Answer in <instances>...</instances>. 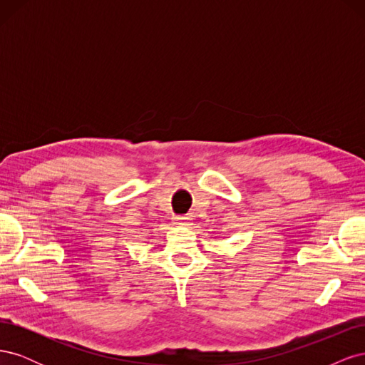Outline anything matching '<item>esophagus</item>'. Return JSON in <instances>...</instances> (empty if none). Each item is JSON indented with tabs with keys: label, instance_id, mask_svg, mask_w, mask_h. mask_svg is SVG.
I'll use <instances>...</instances> for the list:
<instances>
[{
	"label": "esophagus",
	"instance_id": "1",
	"mask_svg": "<svg viewBox=\"0 0 365 365\" xmlns=\"http://www.w3.org/2000/svg\"><path fill=\"white\" fill-rule=\"evenodd\" d=\"M173 220H175L176 225H181V227L192 225V217L190 216H176V217H173Z\"/></svg>",
	"mask_w": 365,
	"mask_h": 365
}]
</instances>
